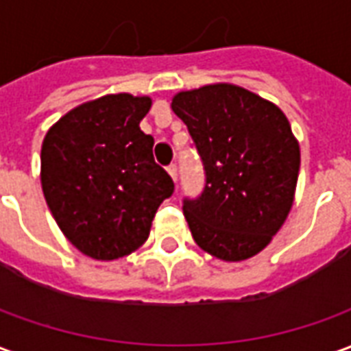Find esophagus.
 I'll use <instances>...</instances> for the list:
<instances>
[{
	"instance_id": "esophagus-1",
	"label": "esophagus",
	"mask_w": 351,
	"mask_h": 351,
	"mask_svg": "<svg viewBox=\"0 0 351 351\" xmlns=\"http://www.w3.org/2000/svg\"><path fill=\"white\" fill-rule=\"evenodd\" d=\"M167 171H169V175H171V178L176 182V178H178V169H176L175 163H171V165L167 167Z\"/></svg>"
}]
</instances>
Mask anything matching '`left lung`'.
Instances as JSON below:
<instances>
[{"label": "left lung", "instance_id": "1", "mask_svg": "<svg viewBox=\"0 0 351 351\" xmlns=\"http://www.w3.org/2000/svg\"><path fill=\"white\" fill-rule=\"evenodd\" d=\"M171 108L205 169L201 195L182 205L193 241L223 261L256 256L293 205L301 150L286 114L226 82L176 93Z\"/></svg>", "mask_w": 351, "mask_h": 351}]
</instances>
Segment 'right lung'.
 Instances as JSON below:
<instances>
[{
    "label": "right lung",
    "mask_w": 351,
    "mask_h": 351,
    "mask_svg": "<svg viewBox=\"0 0 351 351\" xmlns=\"http://www.w3.org/2000/svg\"><path fill=\"white\" fill-rule=\"evenodd\" d=\"M150 107L146 95L110 93L69 110L45 135L43 193L58 228L84 256L110 261L137 250L175 191L154 161L152 135L138 128Z\"/></svg>",
    "instance_id": "1"
}]
</instances>
